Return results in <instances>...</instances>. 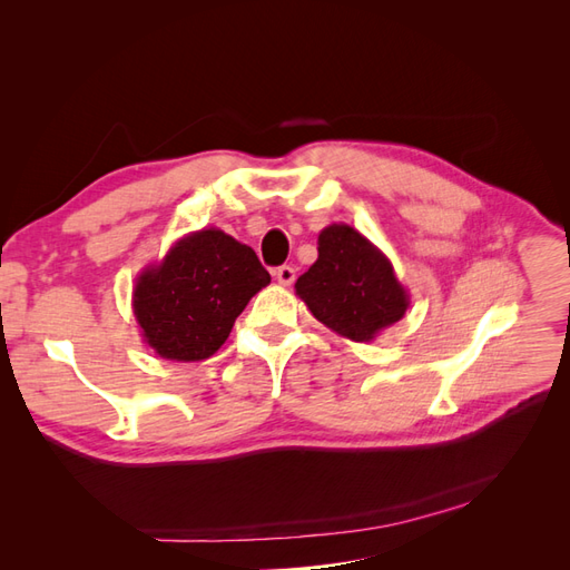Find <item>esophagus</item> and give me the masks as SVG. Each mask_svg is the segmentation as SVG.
<instances>
[{
  "label": "esophagus",
  "mask_w": 570,
  "mask_h": 570,
  "mask_svg": "<svg viewBox=\"0 0 570 570\" xmlns=\"http://www.w3.org/2000/svg\"><path fill=\"white\" fill-rule=\"evenodd\" d=\"M273 275H275V278H278V283L281 285H292V283H295V268H292V266H278V268H275L273 271Z\"/></svg>",
  "instance_id": "obj_1"
}]
</instances>
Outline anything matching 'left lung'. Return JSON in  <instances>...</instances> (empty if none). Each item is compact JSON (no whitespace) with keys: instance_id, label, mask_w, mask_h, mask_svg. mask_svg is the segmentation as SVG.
Instances as JSON below:
<instances>
[{"instance_id":"obj_1","label":"left lung","mask_w":570,"mask_h":570,"mask_svg":"<svg viewBox=\"0 0 570 570\" xmlns=\"http://www.w3.org/2000/svg\"><path fill=\"white\" fill-rule=\"evenodd\" d=\"M295 289L323 325L354 342H371L409 308L390 258L344 223L321 230L316 264Z\"/></svg>"}]
</instances>
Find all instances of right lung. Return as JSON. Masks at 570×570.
Returning <instances> with one entry per match:
<instances>
[{"label":"right lung","mask_w":570,"mask_h":570,"mask_svg":"<svg viewBox=\"0 0 570 570\" xmlns=\"http://www.w3.org/2000/svg\"><path fill=\"white\" fill-rule=\"evenodd\" d=\"M271 283L252 247L218 228L187 235L132 292L135 318L149 347L170 361L209 358L235 318Z\"/></svg>","instance_id":"obj_1"}]
</instances>
